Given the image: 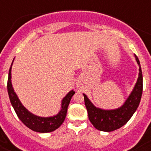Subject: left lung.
I'll list each match as a JSON object with an SVG mask.
<instances>
[{
    "mask_svg": "<svg viewBox=\"0 0 151 151\" xmlns=\"http://www.w3.org/2000/svg\"><path fill=\"white\" fill-rule=\"evenodd\" d=\"M139 65V75L133 89L123 105L117 109L104 110L96 107L85 94H83L88 118L93 126L99 131L112 132L126 124L137 110L143 92V74L138 57L134 54Z\"/></svg>",
    "mask_w": 151,
    "mask_h": 151,
    "instance_id": "1",
    "label": "left lung"
}]
</instances>
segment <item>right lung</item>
<instances>
[{"label":"right lung","mask_w":151,"mask_h":151,"mask_svg":"<svg viewBox=\"0 0 151 151\" xmlns=\"http://www.w3.org/2000/svg\"><path fill=\"white\" fill-rule=\"evenodd\" d=\"M13 61H14V59H13ZM12 63L11 65L9 73H8V92L11 103H12L17 116L26 126L28 127L29 129H31L33 131L41 132V133H46V132H51L55 131L63 123L64 120L66 118L69 103L70 102L72 96L75 94V92L73 90H71L66 95V96L63 97V99L61 101V109L56 115H54L52 117L37 116V115L32 114L31 112H29V110L22 105L21 101L19 100V97L14 91L12 84Z\"/></svg>","instance_id":"obj_1"}]
</instances>
